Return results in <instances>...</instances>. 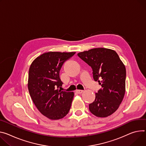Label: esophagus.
<instances>
[{"instance_id":"1","label":"esophagus","mask_w":146,"mask_h":146,"mask_svg":"<svg viewBox=\"0 0 146 146\" xmlns=\"http://www.w3.org/2000/svg\"><path fill=\"white\" fill-rule=\"evenodd\" d=\"M76 92H77V93H78V94H82V92H83V90H77L76 91Z\"/></svg>"}]
</instances>
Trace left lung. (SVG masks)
I'll return each mask as SVG.
<instances>
[{
    "label": "left lung",
    "mask_w": 146,
    "mask_h": 146,
    "mask_svg": "<svg viewBox=\"0 0 146 146\" xmlns=\"http://www.w3.org/2000/svg\"><path fill=\"white\" fill-rule=\"evenodd\" d=\"M77 55L91 68L94 80L101 86L96 94L94 101L89 104L90 111L101 117L112 115L117 110L125 96V65L117 53L110 49H91Z\"/></svg>",
    "instance_id": "8db88e82"
}]
</instances>
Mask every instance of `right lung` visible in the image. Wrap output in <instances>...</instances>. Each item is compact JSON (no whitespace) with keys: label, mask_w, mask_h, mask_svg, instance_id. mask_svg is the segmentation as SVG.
<instances>
[{"label":"right lung","mask_w":146,"mask_h":146,"mask_svg":"<svg viewBox=\"0 0 146 146\" xmlns=\"http://www.w3.org/2000/svg\"><path fill=\"white\" fill-rule=\"evenodd\" d=\"M75 54L45 53L33 61L29 69L28 88L32 100L39 111L52 120L63 118L70 111L74 93L62 90L59 72Z\"/></svg>","instance_id":"add662e5"}]
</instances>
